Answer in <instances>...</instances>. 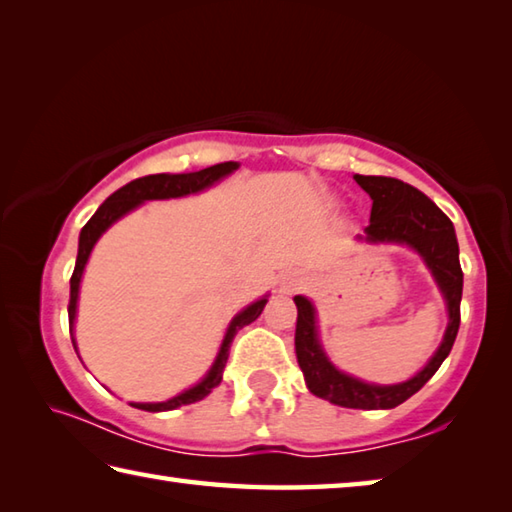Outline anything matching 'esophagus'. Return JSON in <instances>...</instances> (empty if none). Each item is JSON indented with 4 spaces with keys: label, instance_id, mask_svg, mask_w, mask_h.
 Wrapping results in <instances>:
<instances>
[{
    "label": "esophagus",
    "instance_id": "obj_1",
    "mask_svg": "<svg viewBox=\"0 0 512 512\" xmlns=\"http://www.w3.org/2000/svg\"><path fill=\"white\" fill-rule=\"evenodd\" d=\"M284 291H289V287H284Z\"/></svg>",
    "mask_w": 512,
    "mask_h": 512
}]
</instances>
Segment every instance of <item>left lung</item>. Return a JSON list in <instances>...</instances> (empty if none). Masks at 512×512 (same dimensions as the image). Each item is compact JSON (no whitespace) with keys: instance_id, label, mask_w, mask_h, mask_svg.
<instances>
[{"instance_id":"left-lung-1","label":"left lung","mask_w":512,"mask_h":512,"mask_svg":"<svg viewBox=\"0 0 512 512\" xmlns=\"http://www.w3.org/2000/svg\"><path fill=\"white\" fill-rule=\"evenodd\" d=\"M372 198L370 225L366 228L368 241H397L409 244L424 257L438 287L443 289L449 309V325L445 339L431 361L413 379L395 386L363 384L350 375H343L320 350L316 339V314L311 302L296 296V357L309 391L345 409H395L409 400L427 381L436 375L440 363L447 359L461 325V296L463 271L458 262V241L454 225L440 207L424 196L420 189L388 176H354Z\"/></svg>"}]
</instances>
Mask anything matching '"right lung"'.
<instances>
[{
  "label": "right lung",
  "instance_id": "1",
  "mask_svg": "<svg viewBox=\"0 0 512 512\" xmlns=\"http://www.w3.org/2000/svg\"><path fill=\"white\" fill-rule=\"evenodd\" d=\"M237 167H239L237 162H221V164H214V167H207V169L194 171V173H153V176H144V178L133 180V183L124 185L121 189H117L115 194L108 196L106 203H103L99 210L94 212L92 219L85 223L81 230L79 255H76V266H74L72 280H69V305H67L69 332H72V325H74L76 298H79V284H81L85 262H88L92 246L97 244L101 232L106 230L108 225H112L119 219V216L131 212L133 207H137L144 201H153V198H176V196L201 192V189L210 187L212 183H216V180L228 176V173H232ZM264 305H266V298L253 302V305L246 307L241 314L235 316V320H232L228 327V334H225V339H223L219 357H216L212 370L207 372V377L201 381V384H196L194 388H189V391L171 397V400H167V402L131 404V406H135V409H142V411H171V409H178V406H183V404H194L198 400H203L205 395H210L212 388L221 384L223 368H225V361H228L232 339H235L241 327L250 325L253 320L259 318ZM72 343H74V336H72Z\"/></svg>",
  "mask_w": 512,
  "mask_h": 512
}]
</instances>
